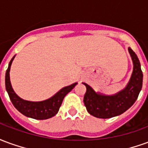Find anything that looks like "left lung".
Instances as JSON below:
<instances>
[{"label":"left lung","mask_w":148,"mask_h":148,"mask_svg":"<svg viewBox=\"0 0 148 148\" xmlns=\"http://www.w3.org/2000/svg\"><path fill=\"white\" fill-rule=\"evenodd\" d=\"M133 62V71L127 86L114 95L97 93L86 83L84 104L90 115L97 118L107 119L122 114L133 105L139 96L143 85V72L136 53L128 47Z\"/></svg>","instance_id":"left-lung-1"}]
</instances>
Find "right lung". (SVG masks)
Returning <instances> with one entry per match:
<instances>
[{
  "instance_id": "1",
  "label": "right lung",
  "mask_w": 148,
  "mask_h": 148,
  "mask_svg": "<svg viewBox=\"0 0 148 148\" xmlns=\"http://www.w3.org/2000/svg\"><path fill=\"white\" fill-rule=\"evenodd\" d=\"M14 58L15 56L11 59L5 74V87L12 105L23 115L36 120H46L55 116L59 110L65 96L74 89L77 83L75 82L62 88L51 98L42 101H29L23 100L16 94L10 82L9 72Z\"/></svg>"
}]
</instances>
